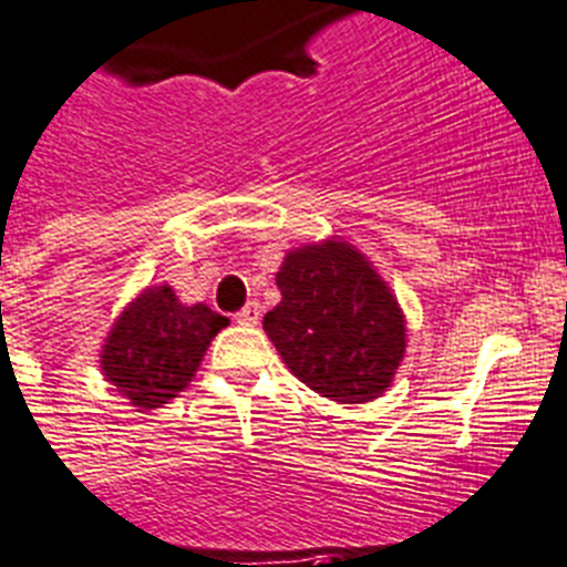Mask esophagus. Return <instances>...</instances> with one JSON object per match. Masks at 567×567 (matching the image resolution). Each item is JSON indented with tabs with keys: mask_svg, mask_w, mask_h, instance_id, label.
Here are the masks:
<instances>
[{
	"mask_svg": "<svg viewBox=\"0 0 567 567\" xmlns=\"http://www.w3.org/2000/svg\"><path fill=\"white\" fill-rule=\"evenodd\" d=\"M257 321H260V303L257 301H249L240 312H237V324L251 327V324H257Z\"/></svg>",
	"mask_w": 567,
	"mask_h": 567,
	"instance_id": "34e87169",
	"label": "esophagus"
}]
</instances>
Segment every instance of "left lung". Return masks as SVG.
I'll use <instances>...</instances> for the list:
<instances>
[{"label": "left lung", "instance_id": "8db88e82", "mask_svg": "<svg viewBox=\"0 0 567 567\" xmlns=\"http://www.w3.org/2000/svg\"><path fill=\"white\" fill-rule=\"evenodd\" d=\"M280 303L264 330L289 371L336 402H371L394 382L405 316L368 257L344 240L301 246L275 275Z\"/></svg>", "mask_w": 567, "mask_h": 567}]
</instances>
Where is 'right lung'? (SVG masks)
<instances>
[{"mask_svg": "<svg viewBox=\"0 0 567 567\" xmlns=\"http://www.w3.org/2000/svg\"><path fill=\"white\" fill-rule=\"evenodd\" d=\"M228 318L205 303H185L167 284L144 289L112 324L101 371L138 409H162L188 388L210 339Z\"/></svg>", "mask_w": 567, "mask_h": 567, "instance_id": "obj_1", "label": "right lung"}]
</instances>
